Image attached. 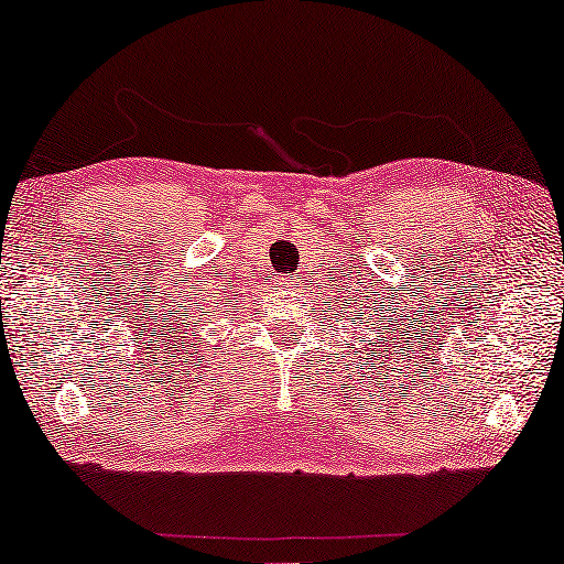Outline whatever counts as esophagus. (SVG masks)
I'll return each mask as SVG.
<instances>
[{
	"label": "esophagus",
	"mask_w": 564,
	"mask_h": 564,
	"mask_svg": "<svg viewBox=\"0 0 564 564\" xmlns=\"http://www.w3.org/2000/svg\"><path fill=\"white\" fill-rule=\"evenodd\" d=\"M275 285H279L283 293H293V291H299L301 275H281V279L275 281Z\"/></svg>",
	"instance_id": "obj_1"
}]
</instances>
